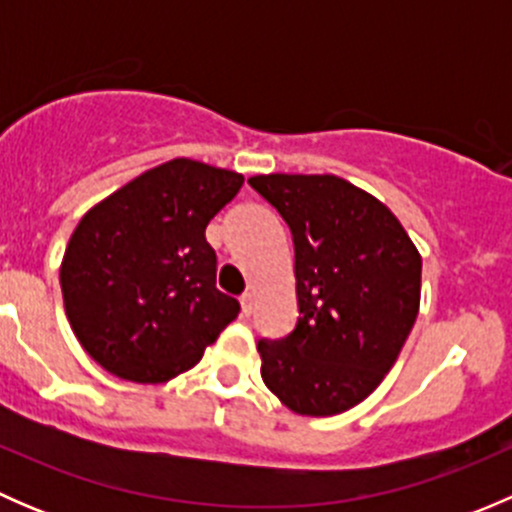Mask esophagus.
<instances>
[{"label": "esophagus", "instance_id": "1", "mask_svg": "<svg viewBox=\"0 0 512 512\" xmlns=\"http://www.w3.org/2000/svg\"><path fill=\"white\" fill-rule=\"evenodd\" d=\"M240 304H242V314H245V317H250L252 307H255V294L245 292V294H242V297H240Z\"/></svg>", "mask_w": 512, "mask_h": 512}]
</instances>
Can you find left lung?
I'll use <instances>...</instances> for the list:
<instances>
[{"label":"left lung","mask_w":512,"mask_h":512,"mask_svg":"<svg viewBox=\"0 0 512 512\" xmlns=\"http://www.w3.org/2000/svg\"><path fill=\"white\" fill-rule=\"evenodd\" d=\"M250 185L292 230L299 302L294 332L257 344L262 381L294 414H342L399 359L421 304V255L384 203L337 175Z\"/></svg>","instance_id":"8db88e82"}]
</instances>
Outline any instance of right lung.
I'll list each match as a JSON object with an SVG mask.
<instances>
[{"mask_svg":"<svg viewBox=\"0 0 512 512\" xmlns=\"http://www.w3.org/2000/svg\"><path fill=\"white\" fill-rule=\"evenodd\" d=\"M242 183L232 170L173 158L86 210L59 280L76 339L108 374L165 384L237 317L240 302L215 287L205 227Z\"/></svg>","mask_w":512,"mask_h":512,"instance_id":"1","label":"right lung"}]
</instances>
